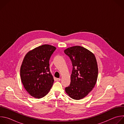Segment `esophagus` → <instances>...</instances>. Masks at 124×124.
I'll use <instances>...</instances> for the list:
<instances>
[{
	"label": "esophagus",
	"mask_w": 124,
	"mask_h": 124,
	"mask_svg": "<svg viewBox=\"0 0 124 124\" xmlns=\"http://www.w3.org/2000/svg\"><path fill=\"white\" fill-rule=\"evenodd\" d=\"M56 80H57V81H60L61 80V79L60 78H56Z\"/></svg>",
	"instance_id": "34e87169"
}]
</instances>
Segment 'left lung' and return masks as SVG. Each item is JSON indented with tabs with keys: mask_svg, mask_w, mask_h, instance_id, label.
<instances>
[{
	"mask_svg": "<svg viewBox=\"0 0 124 124\" xmlns=\"http://www.w3.org/2000/svg\"><path fill=\"white\" fill-rule=\"evenodd\" d=\"M73 65L70 83L65 88L67 95L74 100L85 97L93 89L97 82L98 68L93 52L84 47L76 46L64 50Z\"/></svg>",
	"mask_w": 124,
	"mask_h": 124,
	"instance_id": "1",
	"label": "left lung"
}]
</instances>
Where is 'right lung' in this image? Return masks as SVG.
<instances>
[{"mask_svg":"<svg viewBox=\"0 0 124 124\" xmlns=\"http://www.w3.org/2000/svg\"><path fill=\"white\" fill-rule=\"evenodd\" d=\"M56 48L43 45L29 51L23 58L20 69L22 82L27 92L35 98L46 96L54 84L49 60Z\"/></svg>","mask_w":124,"mask_h":124,"instance_id":"1","label":"right lung"}]
</instances>
